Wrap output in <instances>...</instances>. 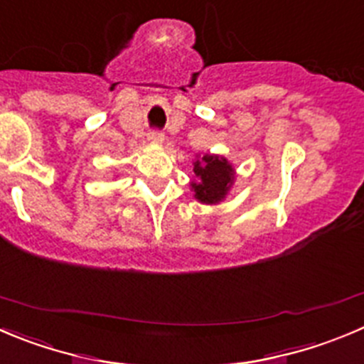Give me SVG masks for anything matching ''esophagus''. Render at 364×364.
Listing matches in <instances>:
<instances>
[{"instance_id": "obj_1", "label": "esophagus", "mask_w": 364, "mask_h": 364, "mask_svg": "<svg viewBox=\"0 0 364 364\" xmlns=\"http://www.w3.org/2000/svg\"><path fill=\"white\" fill-rule=\"evenodd\" d=\"M148 141L154 144H162V141H164V136H162L161 132H150L148 134Z\"/></svg>"}]
</instances>
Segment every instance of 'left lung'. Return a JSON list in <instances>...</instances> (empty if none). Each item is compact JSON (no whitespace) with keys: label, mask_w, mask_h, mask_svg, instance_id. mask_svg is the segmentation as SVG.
<instances>
[{"label":"left lung","mask_w":364,"mask_h":364,"mask_svg":"<svg viewBox=\"0 0 364 364\" xmlns=\"http://www.w3.org/2000/svg\"><path fill=\"white\" fill-rule=\"evenodd\" d=\"M193 171L196 180H191L189 186L195 193L193 196L203 205H218L223 202L236 182V169L223 155H196Z\"/></svg>","instance_id":"left-lung-1"}]
</instances>
